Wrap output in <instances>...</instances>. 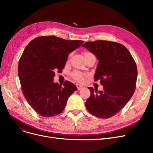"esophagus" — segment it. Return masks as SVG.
Masks as SVG:
<instances>
[{"instance_id": "esophagus-1", "label": "esophagus", "mask_w": 153, "mask_h": 153, "mask_svg": "<svg viewBox=\"0 0 153 153\" xmlns=\"http://www.w3.org/2000/svg\"><path fill=\"white\" fill-rule=\"evenodd\" d=\"M76 87H77L78 90H81V89H82L83 88H84V87H83L82 85H79V84H76Z\"/></svg>"}]
</instances>
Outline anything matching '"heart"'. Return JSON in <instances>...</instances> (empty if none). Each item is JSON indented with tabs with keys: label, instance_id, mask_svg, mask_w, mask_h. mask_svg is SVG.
<instances>
[{
	"label": "heart",
	"instance_id": "obj_1",
	"mask_svg": "<svg viewBox=\"0 0 153 153\" xmlns=\"http://www.w3.org/2000/svg\"><path fill=\"white\" fill-rule=\"evenodd\" d=\"M84 57H87L88 56H90V55H94L92 53H91V52H84ZM72 77L75 79V80L79 82H84V75H83V74L79 71H74L72 73Z\"/></svg>",
	"mask_w": 153,
	"mask_h": 153
}]
</instances>
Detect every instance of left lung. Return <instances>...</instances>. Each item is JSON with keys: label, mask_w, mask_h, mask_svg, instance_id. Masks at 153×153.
<instances>
[{"label": "left lung", "mask_w": 153, "mask_h": 153, "mask_svg": "<svg viewBox=\"0 0 153 153\" xmlns=\"http://www.w3.org/2000/svg\"><path fill=\"white\" fill-rule=\"evenodd\" d=\"M98 59L94 80H100L103 91L88 87L91 96L86 108L95 116L111 117L126 105L136 88L137 68L131 53L124 45L98 40L83 45Z\"/></svg>", "instance_id": "8db88e82"}]
</instances>
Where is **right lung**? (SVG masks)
Masks as SVG:
<instances>
[{
	"label": "right lung",
	"instance_id": "add662e5",
	"mask_svg": "<svg viewBox=\"0 0 153 153\" xmlns=\"http://www.w3.org/2000/svg\"><path fill=\"white\" fill-rule=\"evenodd\" d=\"M54 36H40L25 47L18 63V72L23 94L27 102L43 117L61 114L70 95L77 90L73 83L53 82L55 72L64 68L68 55L84 43Z\"/></svg>",
	"mask_w": 153,
	"mask_h": 153
}]
</instances>
